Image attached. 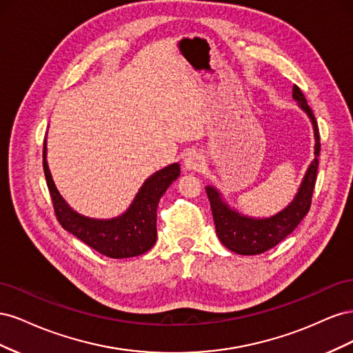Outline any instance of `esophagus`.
Masks as SVG:
<instances>
[{"label": "esophagus", "instance_id": "34e87169", "mask_svg": "<svg viewBox=\"0 0 353 353\" xmlns=\"http://www.w3.org/2000/svg\"><path fill=\"white\" fill-rule=\"evenodd\" d=\"M183 165L187 170H199L203 166V156L196 150H191L185 153Z\"/></svg>", "mask_w": 353, "mask_h": 353}]
</instances>
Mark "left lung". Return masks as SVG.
<instances>
[{
    "label": "left lung",
    "mask_w": 353,
    "mask_h": 353,
    "mask_svg": "<svg viewBox=\"0 0 353 353\" xmlns=\"http://www.w3.org/2000/svg\"><path fill=\"white\" fill-rule=\"evenodd\" d=\"M292 97L297 103L299 109L306 113L309 121H311L315 144L314 159L306 168V172L290 203L281 210L274 213V215L262 218L250 216L239 212L236 208H231L227 199L223 197V194L215 185H206V194L210 201L216 236L228 250L237 254H261L272 249L274 245L283 241L288 234L293 232V230L305 218L309 208H311V199L318 169L316 157L319 156V147H321V144H319V132L315 116L312 110L309 109L305 95L296 85H293Z\"/></svg>",
    "instance_id": "obj_1"
}]
</instances>
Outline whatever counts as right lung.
I'll list each match as a JSON object with an SVG mask.
<instances>
[{
    "label": "right lung",
    "mask_w": 353,
    "mask_h": 353,
    "mask_svg": "<svg viewBox=\"0 0 353 353\" xmlns=\"http://www.w3.org/2000/svg\"><path fill=\"white\" fill-rule=\"evenodd\" d=\"M44 172L52 205L61 227L99 253L112 259L140 256L156 244L157 206L169 185L179 176V163H172L148 176L138 190L130 208L109 219L85 216L74 210L57 190L47 160L44 141Z\"/></svg>",
    "instance_id": "add662e5"
}]
</instances>
